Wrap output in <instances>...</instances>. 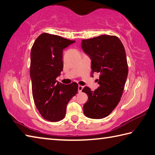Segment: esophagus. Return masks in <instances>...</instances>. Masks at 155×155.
<instances>
[{"label":"esophagus","instance_id":"34e87169","mask_svg":"<svg viewBox=\"0 0 155 155\" xmlns=\"http://www.w3.org/2000/svg\"><path fill=\"white\" fill-rule=\"evenodd\" d=\"M83 89V86H81V85H78V91L79 93L82 92V90Z\"/></svg>","mask_w":155,"mask_h":155}]
</instances>
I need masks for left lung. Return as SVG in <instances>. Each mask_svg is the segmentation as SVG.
I'll return each mask as SVG.
<instances>
[{
	"instance_id": "1",
	"label": "left lung",
	"mask_w": 155,
	"mask_h": 155,
	"mask_svg": "<svg viewBox=\"0 0 155 155\" xmlns=\"http://www.w3.org/2000/svg\"><path fill=\"white\" fill-rule=\"evenodd\" d=\"M81 46L91 60V74H100V87L94 91L88 87L83 89L88 95L83 105L84 114L93 119H102L116 108L123 93L128 73L126 51L120 39L114 35L83 39Z\"/></svg>"
}]
</instances>
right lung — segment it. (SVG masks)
Here are the masks:
<instances>
[{
  "instance_id": "add662e5",
  "label": "right lung",
  "mask_w": 155,
  "mask_h": 155,
  "mask_svg": "<svg viewBox=\"0 0 155 155\" xmlns=\"http://www.w3.org/2000/svg\"><path fill=\"white\" fill-rule=\"evenodd\" d=\"M75 41L41 33L31 51L30 77L36 108L44 119L58 122L66 116V105L78 92V84H64L56 78L63 70V50Z\"/></svg>"
}]
</instances>
